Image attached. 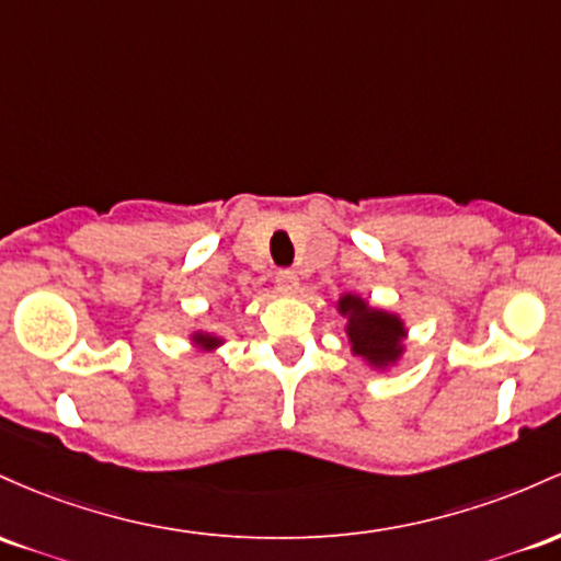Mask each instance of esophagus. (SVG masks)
I'll list each match as a JSON object with an SVG mask.
<instances>
[{"mask_svg": "<svg viewBox=\"0 0 561 561\" xmlns=\"http://www.w3.org/2000/svg\"><path fill=\"white\" fill-rule=\"evenodd\" d=\"M275 286L280 294H294L299 288V275L294 270H278L275 273Z\"/></svg>", "mask_w": 561, "mask_h": 561, "instance_id": "1", "label": "esophagus"}]
</instances>
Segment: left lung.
<instances>
[{
    "instance_id": "1",
    "label": "left lung",
    "mask_w": 561,
    "mask_h": 561,
    "mask_svg": "<svg viewBox=\"0 0 561 561\" xmlns=\"http://www.w3.org/2000/svg\"><path fill=\"white\" fill-rule=\"evenodd\" d=\"M342 314H350V342L355 355H363L374 365L392 363L400 357V339L405 336L402 323L394 314L370 310L363 299L342 297L339 301Z\"/></svg>"
}]
</instances>
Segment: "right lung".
<instances>
[{
    "label": "right lung",
    "mask_w": 561,
    "mask_h": 561,
    "mask_svg": "<svg viewBox=\"0 0 561 561\" xmlns=\"http://www.w3.org/2000/svg\"><path fill=\"white\" fill-rule=\"evenodd\" d=\"M201 342H206V347H211V344H217V339H211V336H198Z\"/></svg>",
    "instance_id": "right-lung-1"
}]
</instances>
